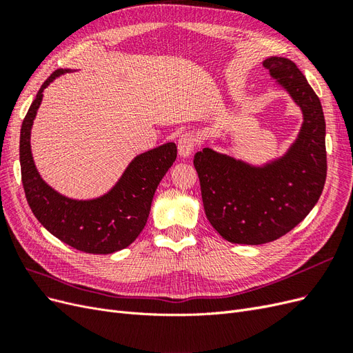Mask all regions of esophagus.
Segmentation results:
<instances>
[{
	"mask_svg": "<svg viewBox=\"0 0 353 353\" xmlns=\"http://www.w3.org/2000/svg\"><path fill=\"white\" fill-rule=\"evenodd\" d=\"M196 148V138L193 134L185 132L179 137L178 140V153L181 157H188Z\"/></svg>",
	"mask_w": 353,
	"mask_h": 353,
	"instance_id": "34e87169",
	"label": "esophagus"
}]
</instances>
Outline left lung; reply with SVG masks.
Instances as JSON below:
<instances>
[{"instance_id": "left-lung-1", "label": "left lung", "mask_w": 353, "mask_h": 353, "mask_svg": "<svg viewBox=\"0 0 353 353\" xmlns=\"http://www.w3.org/2000/svg\"><path fill=\"white\" fill-rule=\"evenodd\" d=\"M263 66L303 114L287 153L262 166L209 147L194 156L210 225L237 244H265L292 231L316 205L327 176L325 121L318 95L292 60L270 57Z\"/></svg>"}]
</instances>
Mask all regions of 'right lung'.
<instances>
[{"instance_id": "add662e5", "label": "right lung", "mask_w": 353, "mask_h": 353, "mask_svg": "<svg viewBox=\"0 0 353 353\" xmlns=\"http://www.w3.org/2000/svg\"><path fill=\"white\" fill-rule=\"evenodd\" d=\"M69 69H57L42 83L20 130V168L29 208L52 236L70 248L109 254L128 248L143 231L160 181L176 159L175 143L138 154L108 193L91 200H74L51 188L37 170L30 150V130L42 92Z\"/></svg>"}]
</instances>
